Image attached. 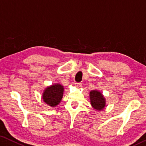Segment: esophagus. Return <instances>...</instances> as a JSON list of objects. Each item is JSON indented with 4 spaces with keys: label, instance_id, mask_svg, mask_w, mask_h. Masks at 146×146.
<instances>
[{
    "label": "esophagus",
    "instance_id": "1",
    "mask_svg": "<svg viewBox=\"0 0 146 146\" xmlns=\"http://www.w3.org/2000/svg\"><path fill=\"white\" fill-rule=\"evenodd\" d=\"M82 83L81 82H76L75 83V86L76 88H80L81 87H82Z\"/></svg>",
    "mask_w": 146,
    "mask_h": 146
}]
</instances>
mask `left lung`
Wrapping results in <instances>:
<instances>
[{
    "mask_svg": "<svg viewBox=\"0 0 146 146\" xmlns=\"http://www.w3.org/2000/svg\"><path fill=\"white\" fill-rule=\"evenodd\" d=\"M91 104L93 107L97 110H101L105 106V98L99 91L94 90L90 92Z\"/></svg>",
    "mask_w": 146,
    "mask_h": 146,
    "instance_id": "obj_1",
    "label": "left lung"
}]
</instances>
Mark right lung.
<instances>
[{
	"label": "right lung",
	"instance_id": "right-lung-1",
	"mask_svg": "<svg viewBox=\"0 0 146 146\" xmlns=\"http://www.w3.org/2000/svg\"><path fill=\"white\" fill-rule=\"evenodd\" d=\"M64 88L60 84H55L46 89L43 93L42 98L47 104L50 106L58 105L62 98Z\"/></svg>",
	"mask_w": 146,
	"mask_h": 146
}]
</instances>
